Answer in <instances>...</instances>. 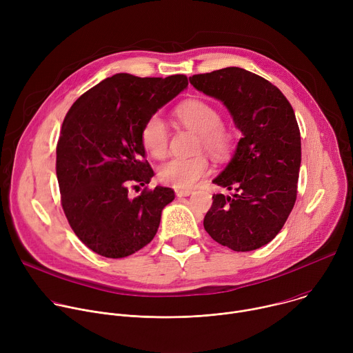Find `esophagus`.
<instances>
[{
  "label": "esophagus",
  "instance_id": "34e87169",
  "mask_svg": "<svg viewBox=\"0 0 353 353\" xmlns=\"http://www.w3.org/2000/svg\"><path fill=\"white\" fill-rule=\"evenodd\" d=\"M176 195L177 196H187L190 194H192V190H184V188H176Z\"/></svg>",
  "mask_w": 353,
  "mask_h": 353
}]
</instances>
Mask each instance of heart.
<instances>
[{"mask_svg": "<svg viewBox=\"0 0 353 353\" xmlns=\"http://www.w3.org/2000/svg\"><path fill=\"white\" fill-rule=\"evenodd\" d=\"M174 120L198 134V148H204L216 159L228 158L236 145V131L225 124L221 112L203 99H185L173 109ZM141 143L155 159H165L169 154V130L159 114L146 119L141 128ZM210 162L204 155L174 158L159 170L162 183L176 188H191L208 173Z\"/></svg>", "mask_w": 353, "mask_h": 353, "instance_id": "heart-1", "label": "heart"}]
</instances>
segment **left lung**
<instances>
[{
    "label": "left lung",
    "mask_w": 353,
    "mask_h": 353,
    "mask_svg": "<svg viewBox=\"0 0 353 353\" xmlns=\"http://www.w3.org/2000/svg\"><path fill=\"white\" fill-rule=\"evenodd\" d=\"M190 83L222 100L243 132L214 180L234 194L212 195L204 228L233 251L257 250L279 233L296 203L301 148L294 112L275 85L243 68L196 74Z\"/></svg>",
    "instance_id": "1"
}]
</instances>
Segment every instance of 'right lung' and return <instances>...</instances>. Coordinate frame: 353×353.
<instances>
[{
  "label": "right lung",
  "instance_id": "obj_1",
  "mask_svg": "<svg viewBox=\"0 0 353 353\" xmlns=\"http://www.w3.org/2000/svg\"><path fill=\"white\" fill-rule=\"evenodd\" d=\"M188 85L187 77L139 78L116 74L81 94L57 142L61 207L78 239L96 254L123 259L152 240L168 187L148 188L154 170L145 159L141 128ZM144 185L135 199L129 188Z\"/></svg>",
  "mask_w": 353,
  "mask_h": 353
}]
</instances>
